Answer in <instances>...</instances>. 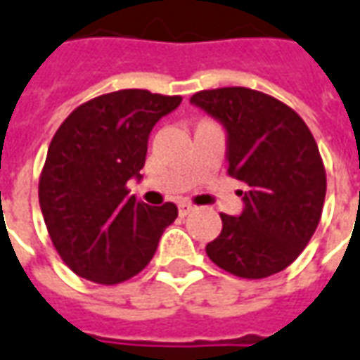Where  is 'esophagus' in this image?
<instances>
[{"label": "esophagus", "instance_id": "esophagus-1", "mask_svg": "<svg viewBox=\"0 0 360 360\" xmlns=\"http://www.w3.org/2000/svg\"><path fill=\"white\" fill-rule=\"evenodd\" d=\"M192 210H194V205L188 204V202H182V204L178 205V213H180V217H186V215L192 212Z\"/></svg>", "mask_w": 360, "mask_h": 360}]
</instances>
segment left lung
Segmentation results:
<instances>
[{"mask_svg": "<svg viewBox=\"0 0 360 360\" xmlns=\"http://www.w3.org/2000/svg\"><path fill=\"white\" fill-rule=\"evenodd\" d=\"M190 101L225 125L227 174L249 186L243 213H221L205 252L239 278L272 276L298 259L321 219L327 178L316 139L290 105L251 88L202 90Z\"/></svg>", "mask_w": 360, "mask_h": 360, "instance_id": "8db88e82", "label": "left lung"}]
</instances>
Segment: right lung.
I'll return each mask as SVG.
<instances>
[{
  "label": "right lung",
  "instance_id": "1",
  "mask_svg": "<svg viewBox=\"0 0 360 360\" xmlns=\"http://www.w3.org/2000/svg\"><path fill=\"white\" fill-rule=\"evenodd\" d=\"M180 96L119 90L82 103L54 133L39 178V204L66 266L96 284H121L155 257L178 217L172 202L147 205L127 188L147 158L150 129Z\"/></svg>",
  "mask_w": 360,
  "mask_h": 360
}]
</instances>
